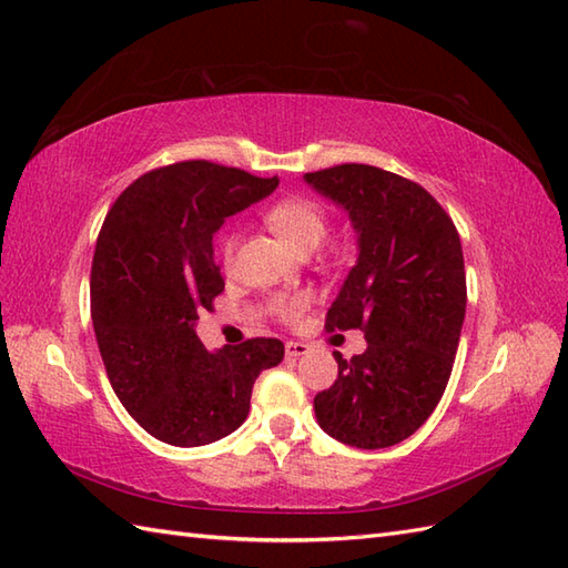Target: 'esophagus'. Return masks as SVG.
Listing matches in <instances>:
<instances>
[{"instance_id":"esophagus-1","label":"esophagus","mask_w":568,"mask_h":568,"mask_svg":"<svg viewBox=\"0 0 568 568\" xmlns=\"http://www.w3.org/2000/svg\"><path fill=\"white\" fill-rule=\"evenodd\" d=\"M310 352V346L305 342H287L285 344V356L287 358H297V356H305Z\"/></svg>"}]
</instances>
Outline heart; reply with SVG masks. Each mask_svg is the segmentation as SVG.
<instances>
[{
	"mask_svg": "<svg viewBox=\"0 0 568 568\" xmlns=\"http://www.w3.org/2000/svg\"><path fill=\"white\" fill-rule=\"evenodd\" d=\"M265 222L277 236H283L297 253L315 251L329 232V216L322 204L307 197H291L275 202L265 212ZM236 236H226L222 244V258L226 265H234ZM307 307V295H281L273 300L275 317L283 322H295L303 317Z\"/></svg>",
	"mask_w": 568,
	"mask_h": 568,
	"instance_id": "obj_1",
	"label": "heart"
}]
</instances>
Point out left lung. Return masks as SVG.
Wrapping results in <instances>:
<instances>
[{
  "mask_svg": "<svg viewBox=\"0 0 568 568\" xmlns=\"http://www.w3.org/2000/svg\"><path fill=\"white\" fill-rule=\"evenodd\" d=\"M352 216L358 258L324 329H361L366 352L342 358L315 415L329 437L385 449L415 434L439 405L466 315L464 251L452 216L429 192L390 171L344 163L305 173Z\"/></svg>",
  "mask_w": 568,
  "mask_h": 568,
  "instance_id": "obj_1",
  "label": "left lung"
}]
</instances>
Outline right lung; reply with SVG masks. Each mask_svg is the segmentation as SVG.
Masks as SVG:
<instances>
[{"mask_svg": "<svg viewBox=\"0 0 568 568\" xmlns=\"http://www.w3.org/2000/svg\"><path fill=\"white\" fill-rule=\"evenodd\" d=\"M277 187L210 161L155 168L106 212L94 246L90 310L106 376L151 437L202 446L241 427L261 371L283 361L281 339H246L207 352L202 310L224 291L214 232Z\"/></svg>", "mask_w": 568, "mask_h": 568, "instance_id": "right-lung-1", "label": "right lung"}]
</instances>
